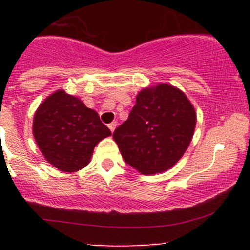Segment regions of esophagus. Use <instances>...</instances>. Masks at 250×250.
<instances>
[{
	"label": "esophagus",
	"mask_w": 250,
	"mask_h": 250,
	"mask_svg": "<svg viewBox=\"0 0 250 250\" xmlns=\"http://www.w3.org/2000/svg\"><path fill=\"white\" fill-rule=\"evenodd\" d=\"M116 125H117V123H116V122H112V123H110V125H109L110 130H111V132H112V133H113V130L116 129Z\"/></svg>",
	"instance_id": "obj_1"
}]
</instances>
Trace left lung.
<instances>
[{
	"label": "left lung",
	"instance_id": "8db88e82",
	"mask_svg": "<svg viewBox=\"0 0 250 250\" xmlns=\"http://www.w3.org/2000/svg\"><path fill=\"white\" fill-rule=\"evenodd\" d=\"M197 122L193 105L167 83L143 88L129 117L113 133L125 163L141 174L170 169L188 150Z\"/></svg>",
	"mask_w": 250,
	"mask_h": 250
}]
</instances>
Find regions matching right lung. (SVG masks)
I'll list each match as a JSON object with an SVG mask.
<instances>
[{
    "mask_svg": "<svg viewBox=\"0 0 250 250\" xmlns=\"http://www.w3.org/2000/svg\"><path fill=\"white\" fill-rule=\"evenodd\" d=\"M32 134L48 163L62 172L75 173L90 162L97 144L111 132L97 111L58 89L37 107Z\"/></svg>",
    "mask_w": 250,
    "mask_h": 250,
    "instance_id": "right-lung-1",
    "label": "right lung"
}]
</instances>
